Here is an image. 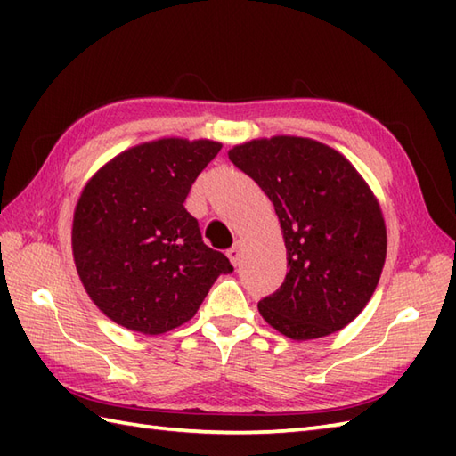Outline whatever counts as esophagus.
<instances>
[{"label":"esophagus","instance_id":"obj_1","mask_svg":"<svg viewBox=\"0 0 456 456\" xmlns=\"http://www.w3.org/2000/svg\"><path fill=\"white\" fill-rule=\"evenodd\" d=\"M227 256H229L231 263H233V266H237L240 263V258H243V243L237 240V243L227 250Z\"/></svg>","mask_w":456,"mask_h":456}]
</instances>
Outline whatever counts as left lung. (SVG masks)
I'll list each match as a JSON object with an SVG mask.
<instances>
[{
	"mask_svg": "<svg viewBox=\"0 0 456 456\" xmlns=\"http://www.w3.org/2000/svg\"><path fill=\"white\" fill-rule=\"evenodd\" d=\"M274 203L288 274L258 312L276 331L309 341L348 325L370 302L386 260L380 203L341 152L278 134L229 151Z\"/></svg>",
	"mask_w": 456,
	"mask_h": 456,
	"instance_id": "obj_1",
	"label": "left lung"
}]
</instances>
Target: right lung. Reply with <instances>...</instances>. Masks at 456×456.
<instances>
[{"label":"right lung","instance_id":"obj_1","mask_svg":"<svg viewBox=\"0 0 456 456\" xmlns=\"http://www.w3.org/2000/svg\"><path fill=\"white\" fill-rule=\"evenodd\" d=\"M221 142L159 139L111 159L86 183L72 221V255L92 302L111 322L162 335L196 315L229 258L201 240L183 208Z\"/></svg>","mask_w":456,"mask_h":456}]
</instances>
